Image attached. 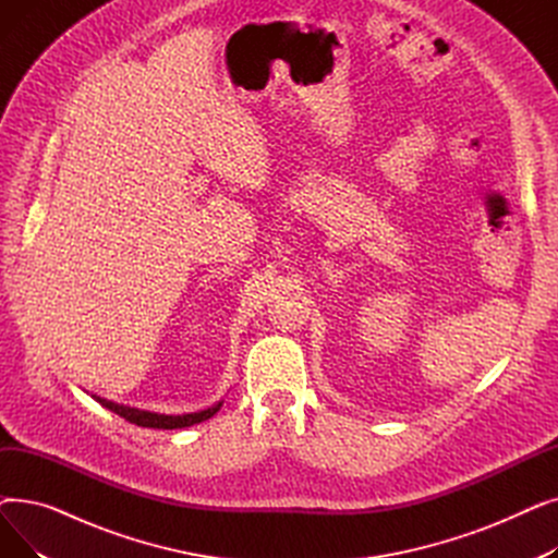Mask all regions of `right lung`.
I'll list each match as a JSON object with an SVG mask.
<instances>
[{
  "mask_svg": "<svg viewBox=\"0 0 558 558\" xmlns=\"http://www.w3.org/2000/svg\"><path fill=\"white\" fill-rule=\"evenodd\" d=\"M101 407L110 409V412H114L117 416L126 418L129 423L137 425V427H154V429H179V427H190L194 423H201V421H208L213 418L223 402H217L215 407H208L203 409V412H196V414H183V416H165V414H154V412H142V409H133V407H124V404H117V402H110V400H104V398H95Z\"/></svg>",
  "mask_w": 558,
  "mask_h": 558,
  "instance_id": "obj_1",
  "label": "right lung"
}]
</instances>
